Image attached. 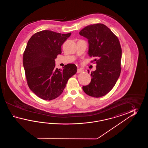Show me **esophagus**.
<instances>
[{
  "label": "esophagus",
  "instance_id": "esophagus-1",
  "mask_svg": "<svg viewBox=\"0 0 148 148\" xmlns=\"http://www.w3.org/2000/svg\"><path fill=\"white\" fill-rule=\"evenodd\" d=\"M84 71V70L82 69H80V68H79L77 69V73H82Z\"/></svg>",
  "mask_w": 148,
  "mask_h": 148
}]
</instances>
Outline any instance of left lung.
Instances as JSON below:
<instances>
[{
	"label": "left lung",
	"instance_id": "8db88e82",
	"mask_svg": "<svg viewBox=\"0 0 148 148\" xmlns=\"http://www.w3.org/2000/svg\"><path fill=\"white\" fill-rule=\"evenodd\" d=\"M79 34L88 39V54L94 58L93 61L97 64L96 70L90 75L91 82L84 86L82 89L90 96H104L112 89L120 77L122 58L120 41L110 28L100 23L88 25Z\"/></svg>",
	"mask_w": 148,
	"mask_h": 148
}]
</instances>
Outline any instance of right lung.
Returning <instances> with one entry per match:
<instances>
[{"mask_svg":"<svg viewBox=\"0 0 148 148\" xmlns=\"http://www.w3.org/2000/svg\"><path fill=\"white\" fill-rule=\"evenodd\" d=\"M71 34L44 30L35 33L27 42L23 54L27 84L35 94L45 101L59 97L68 79L77 73L75 64H68L62 69L55 68V59Z\"/></svg>","mask_w":148,"mask_h":148,"instance_id":"obj_1","label":"right lung"}]
</instances>
